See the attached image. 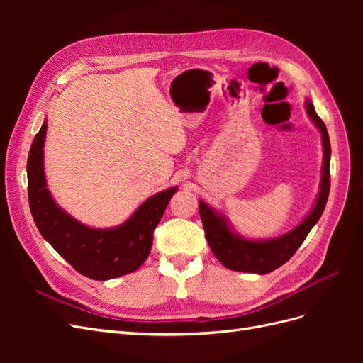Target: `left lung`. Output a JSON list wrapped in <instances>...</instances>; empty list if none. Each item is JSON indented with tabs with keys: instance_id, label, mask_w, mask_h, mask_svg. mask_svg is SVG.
Segmentation results:
<instances>
[{
	"instance_id": "8db88e82",
	"label": "left lung",
	"mask_w": 363,
	"mask_h": 363,
	"mask_svg": "<svg viewBox=\"0 0 363 363\" xmlns=\"http://www.w3.org/2000/svg\"><path fill=\"white\" fill-rule=\"evenodd\" d=\"M306 112L312 119L316 128L321 131L323 139V169H321V184L318 192L316 201L303 221L295 228L289 230L279 238L252 240L242 238L230 228L227 219L223 213L206 204L203 200H199V208L201 223L204 227V233L207 242L215 257L228 269L255 272V274H268L274 269L286 263L295 251L300 248L306 236L309 235L312 227L320 221L327 204L328 192H330V139L323 119L316 115L315 107L311 100L306 101Z\"/></svg>"
}]
</instances>
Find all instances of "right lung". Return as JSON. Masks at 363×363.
I'll list each match as a JSON object with an SVG mask.
<instances>
[{"mask_svg": "<svg viewBox=\"0 0 363 363\" xmlns=\"http://www.w3.org/2000/svg\"><path fill=\"white\" fill-rule=\"evenodd\" d=\"M45 136L47 121H43L27 160L30 211L43 239L84 277L111 280L136 271L150 255L152 233L177 188L151 195L125 223L116 227H87L57 206L47 188L43 171Z\"/></svg>", "mask_w": 363, "mask_h": 363, "instance_id": "right-lung-1", "label": "right lung"}]
</instances>
